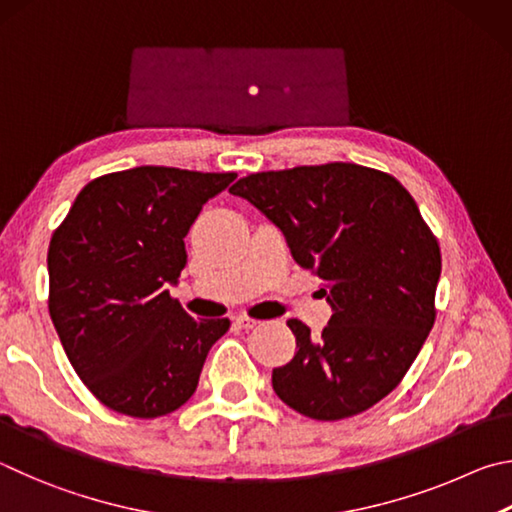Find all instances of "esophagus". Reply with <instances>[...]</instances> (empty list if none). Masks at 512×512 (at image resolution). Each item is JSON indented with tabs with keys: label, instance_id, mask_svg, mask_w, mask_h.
I'll return each mask as SVG.
<instances>
[{
	"label": "esophagus",
	"instance_id": "esophagus-1",
	"mask_svg": "<svg viewBox=\"0 0 512 512\" xmlns=\"http://www.w3.org/2000/svg\"><path fill=\"white\" fill-rule=\"evenodd\" d=\"M233 324H236L238 328H254L256 324H258V321L256 319H251V317H247V315H236V317H233Z\"/></svg>",
	"mask_w": 512,
	"mask_h": 512
}]
</instances>
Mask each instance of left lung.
<instances>
[{"instance_id": "1", "label": "left lung", "mask_w": 512, "mask_h": 512, "mask_svg": "<svg viewBox=\"0 0 512 512\" xmlns=\"http://www.w3.org/2000/svg\"><path fill=\"white\" fill-rule=\"evenodd\" d=\"M229 193L283 231L333 308L319 339L288 321L297 353L272 371L276 396L315 420L371 409L405 378L436 319L441 249L414 197L396 177L344 161L254 173Z\"/></svg>"}]
</instances>
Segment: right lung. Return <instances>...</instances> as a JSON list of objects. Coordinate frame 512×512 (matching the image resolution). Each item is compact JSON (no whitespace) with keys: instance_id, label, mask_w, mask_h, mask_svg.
Here are the masks:
<instances>
[{"instance_id":"obj_1","label":"right lung","mask_w":512,"mask_h":512,"mask_svg":"<svg viewBox=\"0 0 512 512\" xmlns=\"http://www.w3.org/2000/svg\"><path fill=\"white\" fill-rule=\"evenodd\" d=\"M236 173L166 166L89 182L53 231L49 315L78 378L132 418L166 416L197 389L229 319H193L170 297L186 265L184 238Z\"/></svg>"}]
</instances>
